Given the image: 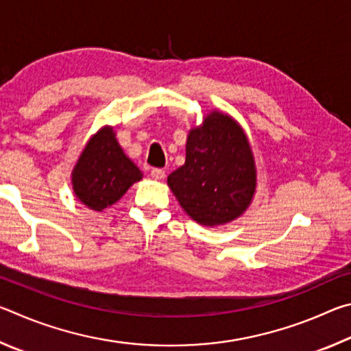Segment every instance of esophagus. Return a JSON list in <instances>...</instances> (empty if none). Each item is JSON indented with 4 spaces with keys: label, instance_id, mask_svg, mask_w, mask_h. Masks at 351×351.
<instances>
[{
    "label": "esophagus",
    "instance_id": "esophagus-1",
    "mask_svg": "<svg viewBox=\"0 0 351 351\" xmlns=\"http://www.w3.org/2000/svg\"><path fill=\"white\" fill-rule=\"evenodd\" d=\"M152 178H154V180H164L165 171L162 169H152Z\"/></svg>",
    "mask_w": 351,
    "mask_h": 351
}]
</instances>
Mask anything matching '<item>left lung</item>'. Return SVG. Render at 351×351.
<instances>
[{
  "label": "left lung",
  "instance_id": "1",
  "mask_svg": "<svg viewBox=\"0 0 351 351\" xmlns=\"http://www.w3.org/2000/svg\"><path fill=\"white\" fill-rule=\"evenodd\" d=\"M255 162L245 133L234 119L213 111L190 130L186 164L167 182L195 221L224 224L246 210L255 192Z\"/></svg>",
  "mask_w": 351,
  "mask_h": 351
}]
</instances>
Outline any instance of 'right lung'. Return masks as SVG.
I'll return each mask as SVG.
<instances>
[{"instance_id":"1","label":"right lung","mask_w":351,"mask_h":351,"mask_svg":"<svg viewBox=\"0 0 351 351\" xmlns=\"http://www.w3.org/2000/svg\"><path fill=\"white\" fill-rule=\"evenodd\" d=\"M141 178V170L122 152L112 128H104L80 154L73 171V187L83 204L102 210L121 199Z\"/></svg>"}]
</instances>
